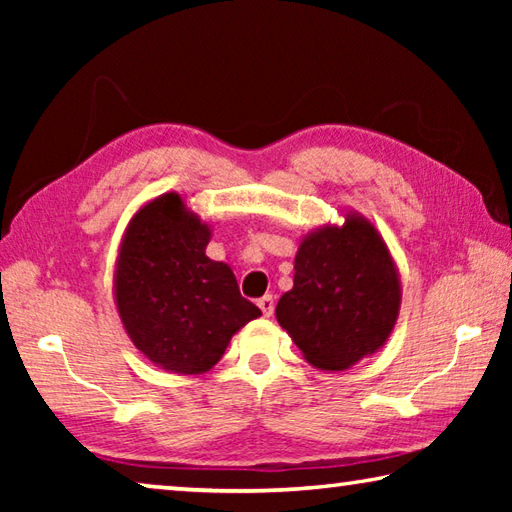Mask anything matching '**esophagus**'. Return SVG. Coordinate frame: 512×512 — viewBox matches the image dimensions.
I'll use <instances>...</instances> for the list:
<instances>
[{
    "label": "esophagus",
    "instance_id": "esophagus-1",
    "mask_svg": "<svg viewBox=\"0 0 512 512\" xmlns=\"http://www.w3.org/2000/svg\"><path fill=\"white\" fill-rule=\"evenodd\" d=\"M257 307L262 309V314H264L266 318H271L273 309H275V300H273V296H264V298H259V300H257Z\"/></svg>",
    "mask_w": 512,
    "mask_h": 512
}]
</instances>
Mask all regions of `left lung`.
Listing matches in <instances>:
<instances>
[{
	"instance_id": "obj_1",
	"label": "left lung",
	"mask_w": 512,
	"mask_h": 512,
	"mask_svg": "<svg viewBox=\"0 0 512 512\" xmlns=\"http://www.w3.org/2000/svg\"><path fill=\"white\" fill-rule=\"evenodd\" d=\"M302 237L293 289L275 307L277 323L307 363L341 372L372 357L400 316V271L366 216L345 212Z\"/></svg>"
}]
</instances>
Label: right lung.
<instances>
[{
    "mask_svg": "<svg viewBox=\"0 0 512 512\" xmlns=\"http://www.w3.org/2000/svg\"><path fill=\"white\" fill-rule=\"evenodd\" d=\"M212 225L167 192L146 201L128 221L117 250L115 307L128 339L173 375H203L230 339L262 316L241 298L225 262L205 255Z\"/></svg>",
    "mask_w": 512,
    "mask_h": 512,
    "instance_id": "1",
    "label": "right lung"
}]
</instances>
